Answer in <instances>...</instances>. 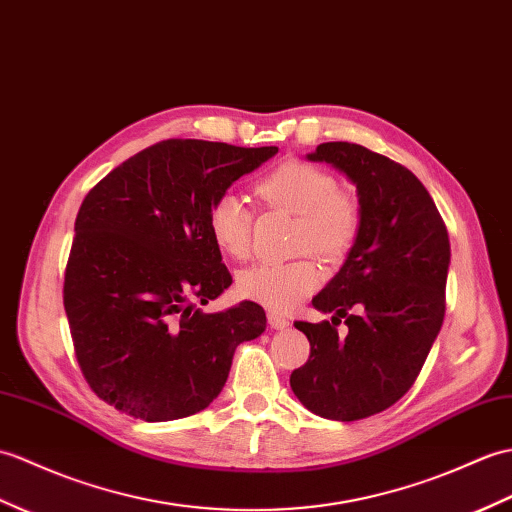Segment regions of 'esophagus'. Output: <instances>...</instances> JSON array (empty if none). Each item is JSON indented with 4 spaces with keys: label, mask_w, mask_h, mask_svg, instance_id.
Wrapping results in <instances>:
<instances>
[{
    "label": "esophagus",
    "mask_w": 512,
    "mask_h": 512,
    "mask_svg": "<svg viewBox=\"0 0 512 512\" xmlns=\"http://www.w3.org/2000/svg\"><path fill=\"white\" fill-rule=\"evenodd\" d=\"M268 325L272 329H288L292 323H290L288 316H283L279 312H268Z\"/></svg>",
    "instance_id": "obj_1"
}]
</instances>
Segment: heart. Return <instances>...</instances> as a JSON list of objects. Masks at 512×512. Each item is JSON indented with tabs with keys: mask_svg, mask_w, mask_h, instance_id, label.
Returning <instances> with one entry per match:
<instances>
[{
	"mask_svg": "<svg viewBox=\"0 0 512 512\" xmlns=\"http://www.w3.org/2000/svg\"><path fill=\"white\" fill-rule=\"evenodd\" d=\"M257 194L268 205L299 216L296 244L301 251L312 248L327 259L349 251L360 227L355 200L338 192L334 176L305 161H285L259 178ZM209 233L213 242L231 257H246L251 248L253 213L242 196L220 194L209 207ZM320 283V268L314 259L264 261L246 268L237 277V292L270 307L290 310Z\"/></svg>",
	"mask_w": 512,
	"mask_h": 512,
	"instance_id": "b5f03b06",
	"label": "heart"
}]
</instances>
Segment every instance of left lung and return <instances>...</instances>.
Listing matches in <instances>:
<instances>
[{
	"label": "left lung",
	"mask_w": 512,
	"mask_h": 512,
	"mask_svg": "<svg viewBox=\"0 0 512 512\" xmlns=\"http://www.w3.org/2000/svg\"><path fill=\"white\" fill-rule=\"evenodd\" d=\"M307 159L355 185L360 227L336 277L312 299L334 316L294 323L312 353L290 386L318 417L358 421L406 395L441 331L449 235L419 178L384 154L329 141ZM342 317L347 337L337 336Z\"/></svg>",
	"instance_id": "left-lung-1"
}]
</instances>
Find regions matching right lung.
Returning a JSON list of instances; mask_svg holds the SVG:
<instances>
[{"label": "right lung", "mask_w": 512, "mask_h": 512, "mask_svg": "<svg viewBox=\"0 0 512 512\" xmlns=\"http://www.w3.org/2000/svg\"><path fill=\"white\" fill-rule=\"evenodd\" d=\"M277 146L168 139L137 152L82 200L63 303L82 375L128 417L174 421L205 410L237 344L266 331L264 307L205 314L231 285L209 207Z\"/></svg>", "instance_id": "add662e5"}]
</instances>
